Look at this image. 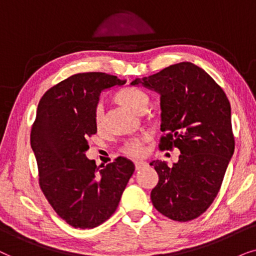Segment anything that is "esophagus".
Returning a JSON list of instances; mask_svg holds the SVG:
<instances>
[{
  "label": "esophagus",
  "mask_w": 256,
  "mask_h": 256,
  "mask_svg": "<svg viewBox=\"0 0 256 256\" xmlns=\"http://www.w3.org/2000/svg\"><path fill=\"white\" fill-rule=\"evenodd\" d=\"M148 165V162H142V160H138V162H134V168H136V170H140V168H145V166Z\"/></svg>",
  "instance_id": "1"
}]
</instances>
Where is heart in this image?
<instances>
[{
  "label": "heart",
  "instance_id": "1",
  "mask_svg": "<svg viewBox=\"0 0 256 256\" xmlns=\"http://www.w3.org/2000/svg\"><path fill=\"white\" fill-rule=\"evenodd\" d=\"M116 102L122 104V106L128 108V110L137 112V114H144L148 110L150 104V98L144 91L136 88H126L124 90L119 91L114 97ZM103 108L98 106L94 114V124L97 128H103ZM148 140L146 136H139L124 142L122 145L120 151L125 156L130 158H139L145 152V142Z\"/></svg>",
  "mask_w": 256,
  "mask_h": 256
}]
</instances>
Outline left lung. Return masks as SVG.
<instances>
[{
	"label": "left lung",
	"instance_id": "obj_1",
	"mask_svg": "<svg viewBox=\"0 0 256 256\" xmlns=\"http://www.w3.org/2000/svg\"><path fill=\"white\" fill-rule=\"evenodd\" d=\"M131 84L160 94V130L166 134L159 148L182 153L172 168L162 160L150 164L159 176L151 192L153 206L174 221L196 219L212 205L234 153L230 100L205 70L190 62Z\"/></svg>",
	"mask_w": 256,
	"mask_h": 256
}]
</instances>
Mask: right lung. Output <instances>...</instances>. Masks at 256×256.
I'll list each match as a JSON object with an SVG mask.
<instances>
[{
  "label": "right lung",
  "instance_id": "obj_1",
  "mask_svg": "<svg viewBox=\"0 0 256 256\" xmlns=\"http://www.w3.org/2000/svg\"><path fill=\"white\" fill-rule=\"evenodd\" d=\"M125 82L104 72L77 74L49 88L38 103L30 144L40 190L74 228L90 230L106 221L134 172V162L124 156L97 166L85 156L88 138L97 132L100 92Z\"/></svg>",
  "mask_w": 256,
  "mask_h": 256
}]
</instances>
